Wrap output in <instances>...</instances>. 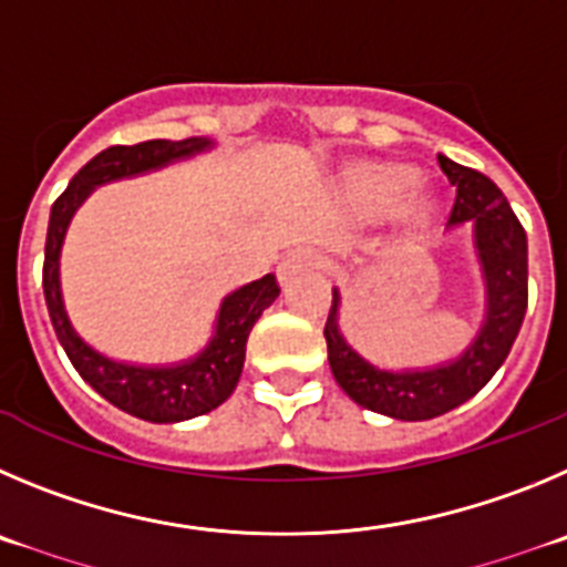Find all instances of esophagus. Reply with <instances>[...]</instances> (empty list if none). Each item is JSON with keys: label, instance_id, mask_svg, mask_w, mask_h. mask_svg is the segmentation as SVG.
Segmentation results:
<instances>
[{"label": "esophagus", "instance_id": "obj_1", "mask_svg": "<svg viewBox=\"0 0 567 567\" xmlns=\"http://www.w3.org/2000/svg\"><path fill=\"white\" fill-rule=\"evenodd\" d=\"M321 262V254L313 251V248H296V251H290L288 257L279 262V277L288 279L293 277V274L305 271V268H313V265Z\"/></svg>", "mask_w": 567, "mask_h": 567}]
</instances>
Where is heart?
<instances>
[{
  "instance_id": "obj_1",
  "label": "heart",
  "mask_w": 567,
  "mask_h": 567,
  "mask_svg": "<svg viewBox=\"0 0 567 567\" xmlns=\"http://www.w3.org/2000/svg\"><path fill=\"white\" fill-rule=\"evenodd\" d=\"M412 183V172L404 166H370V169L361 172L359 177V192L372 203H384L390 197H395L398 192H404ZM410 217H421L423 203H412L406 208Z\"/></svg>"
}]
</instances>
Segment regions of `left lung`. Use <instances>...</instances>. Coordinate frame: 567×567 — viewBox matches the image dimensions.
<instances>
[{
  "label": "left lung",
  "instance_id": "left-lung-1",
  "mask_svg": "<svg viewBox=\"0 0 567 567\" xmlns=\"http://www.w3.org/2000/svg\"><path fill=\"white\" fill-rule=\"evenodd\" d=\"M437 163L455 186L449 226L472 223L474 243L481 251L488 290V313L481 336L455 364L426 372H384L367 364L341 339L336 324L339 293H333V305L324 321L330 370L341 390L364 410L398 421H430L481 392L497 367L506 361L528 308V243L506 195L483 172L468 169L443 155H437Z\"/></svg>",
  "mask_w": 567,
  "mask_h": 567
}]
</instances>
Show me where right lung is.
<instances>
[{
	"label": "right lung",
	"mask_w": 567,
	"mask_h": 567,
	"mask_svg": "<svg viewBox=\"0 0 567 567\" xmlns=\"http://www.w3.org/2000/svg\"><path fill=\"white\" fill-rule=\"evenodd\" d=\"M206 146V137L110 146V150L99 152L86 166H81L79 175L70 181V186L55 197L53 212H50L42 285L55 336H59L64 353L73 361L81 379L93 386L99 395H104L118 410L152 423H175L186 421V417L206 415L231 395L239 381V372H243V361H246V341L254 321L279 296L277 277L268 274V277L257 279V282L234 290L228 296L223 302L220 319H217V336H214L200 359L183 367H166V370H144V367H126L104 359L73 333L59 290L61 239H64L68 223L75 208H79V203L99 183L155 169V166H163V163L175 161V157L192 155V152H200Z\"/></svg>",
	"instance_id": "obj_1"
}]
</instances>
